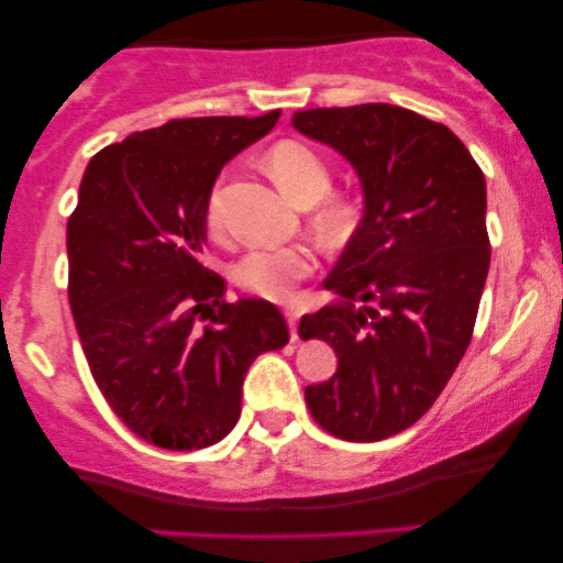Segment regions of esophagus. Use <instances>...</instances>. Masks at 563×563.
I'll use <instances>...</instances> for the list:
<instances>
[{"mask_svg": "<svg viewBox=\"0 0 563 563\" xmlns=\"http://www.w3.org/2000/svg\"><path fill=\"white\" fill-rule=\"evenodd\" d=\"M283 312H286V320H288L290 335H294V339H296V328H299V309H296L294 303H290V307L283 309Z\"/></svg>", "mask_w": 563, "mask_h": 563, "instance_id": "1", "label": "esophagus"}]
</instances>
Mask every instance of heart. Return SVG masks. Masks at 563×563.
<instances>
[{
	"instance_id": "heart-1",
	"label": "heart",
	"mask_w": 563,
	"mask_h": 563,
	"mask_svg": "<svg viewBox=\"0 0 563 563\" xmlns=\"http://www.w3.org/2000/svg\"><path fill=\"white\" fill-rule=\"evenodd\" d=\"M267 169L275 183L296 200H318L331 187V169L318 153L303 142H277L267 153ZM206 222L214 232L224 228L222 187L214 185L209 203H206ZM349 222V209L344 203H331L322 211V224L328 230H344ZM314 267V251L303 243L288 245H260L249 251L235 267V280L254 294L267 299H290L296 283L307 277Z\"/></svg>"
}]
</instances>
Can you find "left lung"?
<instances>
[{
	"instance_id": "1",
	"label": "left lung",
	"mask_w": 563,
	"mask_h": 563,
	"mask_svg": "<svg viewBox=\"0 0 563 563\" xmlns=\"http://www.w3.org/2000/svg\"><path fill=\"white\" fill-rule=\"evenodd\" d=\"M290 124L341 153L363 190V219L322 283L335 301L299 322L339 367L303 397L333 437L378 442L416 423L466 354L489 273L487 183L448 126L389 102Z\"/></svg>"
}]
</instances>
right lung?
Masks as SVG:
<instances>
[{
	"instance_id": "obj_1",
	"label": "right lung",
	"mask_w": 563,
	"mask_h": 563,
	"mask_svg": "<svg viewBox=\"0 0 563 563\" xmlns=\"http://www.w3.org/2000/svg\"><path fill=\"white\" fill-rule=\"evenodd\" d=\"M277 119L166 121L102 147L81 177L66 238L70 312L102 397L156 448L228 437L251 363L288 344L275 303L224 301V280L200 264L219 172Z\"/></svg>"
}]
</instances>
